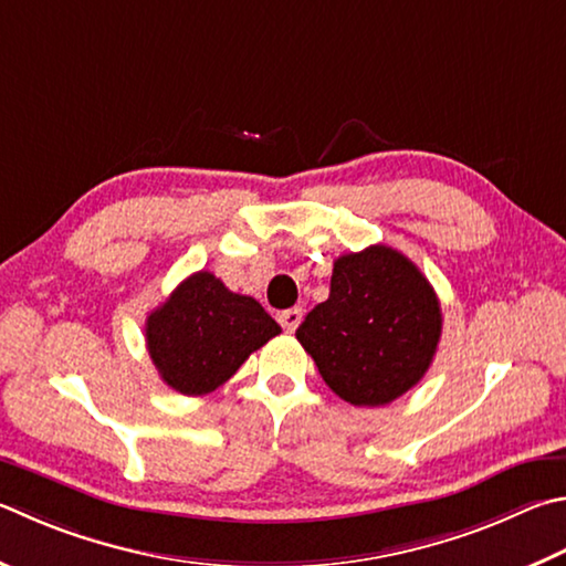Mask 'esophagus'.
Listing matches in <instances>:
<instances>
[{"mask_svg":"<svg viewBox=\"0 0 566 566\" xmlns=\"http://www.w3.org/2000/svg\"><path fill=\"white\" fill-rule=\"evenodd\" d=\"M302 316H304L302 306H292V310H284V312L276 314V318H280L282 328H284V332H290V334L296 332V326L302 324Z\"/></svg>","mask_w":566,"mask_h":566,"instance_id":"esophagus-1","label":"esophagus"}]
</instances>
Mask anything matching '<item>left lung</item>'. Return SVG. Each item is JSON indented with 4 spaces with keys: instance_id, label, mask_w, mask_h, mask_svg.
Wrapping results in <instances>:
<instances>
[{
    "instance_id": "left-lung-1",
    "label": "left lung",
    "mask_w": 566,
    "mask_h": 566,
    "mask_svg": "<svg viewBox=\"0 0 566 566\" xmlns=\"http://www.w3.org/2000/svg\"><path fill=\"white\" fill-rule=\"evenodd\" d=\"M443 314L418 266L386 244L342 254L328 300L306 314L296 338L338 398L386 406L433 364Z\"/></svg>"
}]
</instances>
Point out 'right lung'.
Masks as SVG:
<instances>
[{
    "label": "right lung",
    "mask_w": 566,
    "mask_h": 566,
    "mask_svg": "<svg viewBox=\"0 0 566 566\" xmlns=\"http://www.w3.org/2000/svg\"><path fill=\"white\" fill-rule=\"evenodd\" d=\"M280 332V324L252 296L230 292L210 272H195L148 314L146 344L172 390L205 396Z\"/></svg>",
    "instance_id": "1"
}]
</instances>
